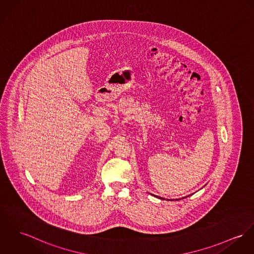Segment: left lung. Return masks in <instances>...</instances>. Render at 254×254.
Here are the masks:
<instances>
[{
    "mask_svg": "<svg viewBox=\"0 0 254 254\" xmlns=\"http://www.w3.org/2000/svg\"><path fill=\"white\" fill-rule=\"evenodd\" d=\"M159 198H160V199H161V200H164V198H161V197H159Z\"/></svg>",
    "mask_w": 254,
    "mask_h": 254,
    "instance_id": "1",
    "label": "left lung"
}]
</instances>
